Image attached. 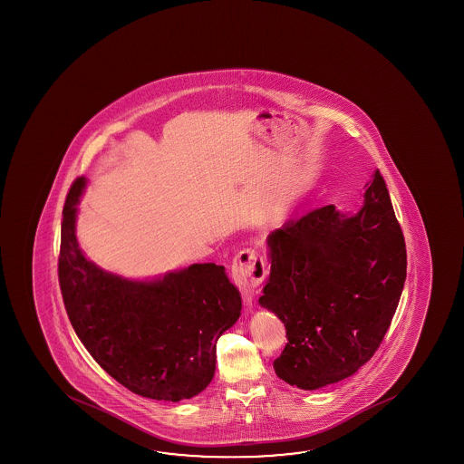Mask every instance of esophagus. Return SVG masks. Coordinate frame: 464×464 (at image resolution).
Here are the masks:
<instances>
[{"mask_svg":"<svg viewBox=\"0 0 464 464\" xmlns=\"http://www.w3.org/2000/svg\"><path fill=\"white\" fill-rule=\"evenodd\" d=\"M233 281L241 291L244 305L251 307L254 303V288L264 281L266 275V260L252 249H244L236 256L231 268Z\"/></svg>","mask_w":464,"mask_h":464,"instance_id":"34e87169","label":"esophagus"}]
</instances>
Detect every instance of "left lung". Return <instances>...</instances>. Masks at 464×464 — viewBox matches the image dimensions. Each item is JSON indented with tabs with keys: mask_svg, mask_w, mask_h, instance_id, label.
I'll return each instance as SVG.
<instances>
[{
	"mask_svg": "<svg viewBox=\"0 0 464 464\" xmlns=\"http://www.w3.org/2000/svg\"><path fill=\"white\" fill-rule=\"evenodd\" d=\"M270 276L258 304L285 324L275 373L317 390L348 379L377 351L406 280V246L379 169L356 213L334 206L266 237Z\"/></svg>",
	"mask_w": 464,
	"mask_h": 464,
	"instance_id": "left-lung-1",
	"label": "left lung"
}]
</instances>
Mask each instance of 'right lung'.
Masks as SVG:
<instances>
[{
    "label": "right lung",
    "instance_id": "right-lung-1",
    "mask_svg": "<svg viewBox=\"0 0 464 464\" xmlns=\"http://www.w3.org/2000/svg\"><path fill=\"white\" fill-rule=\"evenodd\" d=\"M84 176L63 208L58 276L71 325L100 367L136 395L189 400L212 382L217 342L241 315L225 266L192 264L132 280L85 257L76 236Z\"/></svg>",
    "mask_w": 464,
    "mask_h": 464
}]
</instances>
